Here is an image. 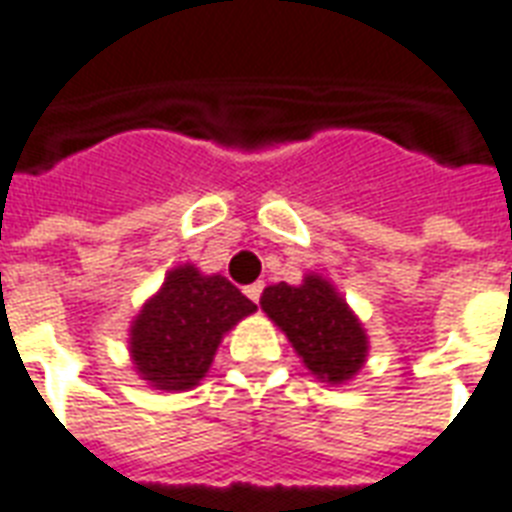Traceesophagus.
Instances as JSON below:
<instances>
[{"label": "esophagus", "mask_w": 512, "mask_h": 512, "mask_svg": "<svg viewBox=\"0 0 512 512\" xmlns=\"http://www.w3.org/2000/svg\"><path fill=\"white\" fill-rule=\"evenodd\" d=\"M244 292H247V298L252 300V303H257V300H260V295H263V282L249 284V287Z\"/></svg>", "instance_id": "1"}]
</instances>
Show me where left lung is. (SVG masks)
I'll use <instances>...</instances> for the list:
<instances>
[{"label":"left lung","instance_id":"8db88e82","mask_svg":"<svg viewBox=\"0 0 512 512\" xmlns=\"http://www.w3.org/2000/svg\"><path fill=\"white\" fill-rule=\"evenodd\" d=\"M260 308L282 327L303 365L327 384H343L365 365V327L333 284L317 273H306L298 287L287 282L265 287Z\"/></svg>","mask_w":512,"mask_h":512}]
</instances>
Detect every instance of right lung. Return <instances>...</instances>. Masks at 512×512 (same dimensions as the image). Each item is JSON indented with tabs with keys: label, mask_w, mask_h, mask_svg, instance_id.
Returning <instances> with one entry per match:
<instances>
[{
	"label": "right lung",
	"mask_w": 512,
	"mask_h": 512,
	"mask_svg": "<svg viewBox=\"0 0 512 512\" xmlns=\"http://www.w3.org/2000/svg\"><path fill=\"white\" fill-rule=\"evenodd\" d=\"M257 306L220 276L195 265H177L131 322V360L155 389L185 392L198 386L212 365L222 335Z\"/></svg>",
	"instance_id": "right-lung-1"
}]
</instances>
